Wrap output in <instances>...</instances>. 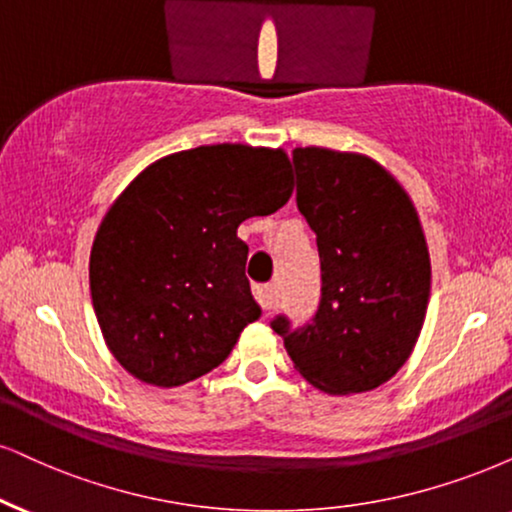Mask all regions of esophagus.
<instances>
[{
    "label": "esophagus",
    "instance_id": "34e87169",
    "mask_svg": "<svg viewBox=\"0 0 512 512\" xmlns=\"http://www.w3.org/2000/svg\"><path fill=\"white\" fill-rule=\"evenodd\" d=\"M255 300L260 302V307L264 312H271L276 309V290L274 286H257L255 288Z\"/></svg>",
    "mask_w": 512,
    "mask_h": 512
}]
</instances>
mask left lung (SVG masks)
<instances>
[{"label": "left lung", "mask_w": 512, "mask_h": 512, "mask_svg": "<svg viewBox=\"0 0 512 512\" xmlns=\"http://www.w3.org/2000/svg\"><path fill=\"white\" fill-rule=\"evenodd\" d=\"M297 210L316 234L321 302L290 328L276 316L302 378L328 394L387 383L416 347L430 300V252L409 193L368 155L295 148Z\"/></svg>", "instance_id": "left-lung-1"}]
</instances>
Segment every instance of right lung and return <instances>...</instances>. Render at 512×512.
I'll list each match as a JSON object with an SVG mask.
<instances>
[{"instance_id": "add662e5", "label": "right lung", "mask_w": 512, "mask_h": 512, "mask_svg": "<svg viewBox=\"0 0 512 512\" xmlns=\"http://www.w3.org/2000/svg\"><path fill=\"white\" fill-rule=\"evenodd\" d=\"M293 193L281 148L198 146L155 160L106 212L89 257L103 340L141 383L177 387L229 357L260 319L236 236Z\"/></svg>"}]
</instances>
